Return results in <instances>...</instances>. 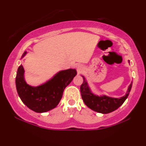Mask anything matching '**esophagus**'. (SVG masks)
<instances>
[{"label":"esophagus","mask_w":146,"mask_h":146,"mask_svg":"<svg viewBox=\"0 0 146 146\" xmlns=\"http://www.w3.org/2000/svg\"><path fill=\"white\" fill-rule=\"evenodd\" d=\"M76 68H77V70H78V72H80V71L82 70V69H83V66H82L81 64H78V65H77Z\"/></svg>","instance_id":"34e87169"}]
</instances>
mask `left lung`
I'll use <instances>...</instances> for the list:
<instances>
[{"instance_id": "obj_1", "label": "left lung", "mask_w": 146, "mask_h": 146, "mask_svg": "<svg viewBox=\"0 0 146 146\" xmlns=\"http://www.w3.org/2000/svg\"><path fill=\"white\" fill-rule=\"evenodd\" d=\"M128 62H129V60H128ZM82 77L83 78L84 81L80 86V92L84 102L89 108L101 113L112 112L121 106L128 97L132 86L131 82L127 88L126 94L120 98L110 97L106 95L98 96L92 92L85 77L84 76H82Z\"/></svg>"}]
</instances>
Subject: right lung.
I'll return each mask as SVG.
<instances>
[{
  "mask_svg": "<svg viewBox=\"0 0 146 146\" xmlns=\"http://www.w3.org/2000/svg\"><path fill=\"white\" fill-rule=\"evenodd\" d=\"M25 51L21 59L27 55ZM23 65L19 67L16 76V87L20 98L27 106L35 112L44 113L51 110L58 104L66 87L72 81L77 72L69 68L59 71L52 78L37 86L27 84Z\"/></svg>",
  "mask_w": 146,
  "mask_h": 146,
  "instance_id": "obj_1",
  "label": "right lung"
}]
</instances>
